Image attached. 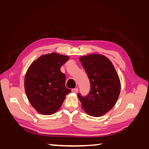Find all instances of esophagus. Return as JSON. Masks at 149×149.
I'll list each match as a JSON object with an SVG mask.
<instances>
[{
    "label": "esophagus",
    "instance_id": "1",
    "mask_svg": "<svg viewBox=\"0 0 149 149\" xmlns=\"http://www.w3.org/2000/svg\"><path fill=\"white\" fill-rule=\"evenodd\" d=\"M72 91L73 93H77L78 92V88H74V89L72 90Z\"/></svg>",
    "mask_w": 149,
    "mask_h": 149
}]
</instances>
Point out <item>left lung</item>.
<instances>
[{
	"mask_svg": "<svg viewBox=\"0 0 149 149\" xmlns=\"http://www.w3.org/2000/svg\"><path fill=\"white\" fill-rule=\"evenodd\" d=\"M79 59L91 87L87 96L79 93V99L88 115L101 116L111 109L118 100L121 88L118 75L110 60L102 54H91Z\"/></svg>",
	"mask_w": 149,
	"mask_h": 149,
	"instance_id": "left-lung-1",
	"label": "left lung"
}]
</instances>
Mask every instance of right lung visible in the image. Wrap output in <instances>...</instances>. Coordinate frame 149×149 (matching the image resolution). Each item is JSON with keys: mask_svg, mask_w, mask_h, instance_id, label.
Instances as JSON below:
<instances>
[{"mask_svg": "<svg viewBox=\"0 0 149 149\" xmlns=\"http://www.w3.org/2000/svg\"><path fill=\"white\" fill-rule=\"evenodd\" d=\"M69 57L52 52L41 56L32 63L25 76L24 88L36 111L52 115L61 107L71 90L65 86V75L60 70Z\"/></svg>", "mask_w": 149, "mask_h": 149, "instance_id": "obj_1", "label": "right lung"}]
</instances>
